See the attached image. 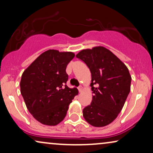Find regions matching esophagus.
<instances>
[{"label":"esophagus","mask_w":153,"mask_h":153,"mask_svg":"<svg viewBox=\"0 0 153 153\" xmlns=\"http://www.w3.org/2000/svg\"><path fill=\"white\" fill-rule=\"evenodd\" d=\"M78 90H79V93H81V92L82 91V86H81V85H80V86H79L78 87Z\"/></svg>","instance_id":"obj_1"}]
</instances>
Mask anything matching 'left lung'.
<instances>
[{
  "instance_id": "8db88e82",
  "label": "left lung",
  "mask_w": 153,
  "mask_h": 153,
  "mask_svg": "<svg viewBox=\"0 0 153 153\" xmlns=\"http://www.w3.org/2000/svg\"><path fill=\"white\" fill-rule=\"evenodd\" d=\"M91 72V104L83 110L90 125L104 127L112 123L122 110L130 92L131 76L126 65L103 47L84 49L76 54Z\"/></svg>"
}]
</instances>
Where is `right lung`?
I'll return each mask as SVG.
<instances>
[{
    "mask_svg": "<svg viewBox=\"0 0 153 153\" xmlns=\"http://www.w3.org/2000/svg\"><path fill=\"white\" fill-rule=\"evenodd\" d=\"M74 57L72 52L48 50L22 74L21 93L29 112L42 124L54 126L61 122L78 94L76 88L66 85V67Z\"/></svg>",
    "mask_w": 153,
    "mask_h": 153,
    "instance_id": "1",
    "label": "right lung"
}]
</instances>
